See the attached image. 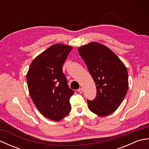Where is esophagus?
<instances>
[{
	"label": "esophagus",
	"mask_w": 149,
	"mask_h": 149,
	"mask_svg": "<svg viewBox=\"0 0 149 149\" xmlns=\"http://www.w3.org/2000/svg\"><path fill=\"white\" fill-rule=\"evenodd\" d=\"M78 91L79 92V93H83V89H82V88H79V89L78 90Z\"/></svg>",
	"instance_id": "esophagus-1"
}]
</instances>
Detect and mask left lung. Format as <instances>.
<instances>
[{"label":"left lung","mask_w":149,"mask_h":149,"mask_svg":"<svg viewBox=\"0 0 149 149\" xmlns=\"http://www.w3.org/2000/svg\"><path fill=\"white\" fill-rule=\"evenodd\" d=\"M97 88V97L88 100V108L99 116L118 109L129 88L128 72L123 63L108 47L96 42L78 48Z\"/></svg>","instance_id":"left-lung-1"}]
</instances>
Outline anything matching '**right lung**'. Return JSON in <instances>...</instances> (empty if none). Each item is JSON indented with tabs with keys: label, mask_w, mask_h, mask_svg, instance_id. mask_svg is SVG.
<instances>
[{
	"label": "right lung",
	"mask_w": 149,
	"mask_h": 149,
	"mask_svg": "<svg viewBox=\"0 0 149 149\" xmlns=\"http://www.w3.org/2000/svg\"><path fill=\"white\" fill-rule=\"evenodd\" d=\"M72 49L65 44L56 43L34 58L27 73L30 96L41 114L59 121L70 113V98L74 91L70 88L63 63Z\"/></svg>",
	"instance_id": "add662e5"
}]
</instances>
